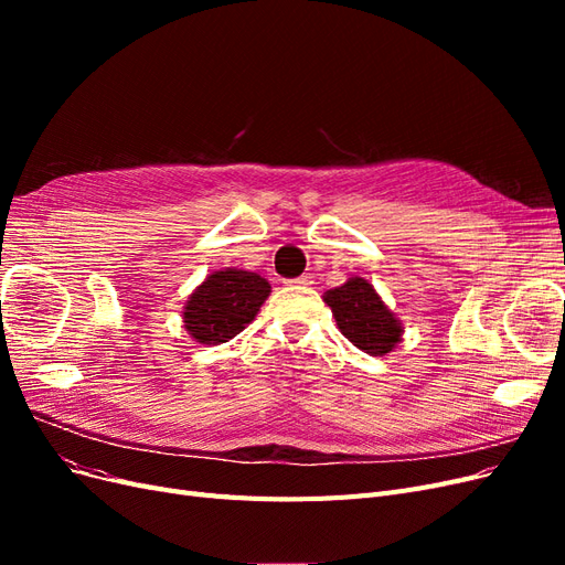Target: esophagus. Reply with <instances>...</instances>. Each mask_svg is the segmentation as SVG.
Instances as JSON below:
<instances>
[{
	"mask_svg": "<svg viewBox=\"0 0 565 565\" xmlns=\"http://www.w3.org/2000/svg\"><path fill=\"white\" fill-rule=\"evenodd\" d=\"M292 285H301V287H309V285H313V276H309V273H306V276H301V278L292 280Z\"/></svg>",
	"mask_w": 565,
	"mask_h": 565,
	"instance_id": "1",
	"label": "esophagus"
}]
</instances>
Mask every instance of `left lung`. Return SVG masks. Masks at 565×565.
I'll return each mask as SVG.
<instances>
[{
    "label": "left lung",
    "instance_id": "obj_1",
    "mask_svg": "<svg viewBox=\"0 0 565 565\" xmlns=\"http://www.w3.org/2000/svg\"><path fill=\"white\" fill-rule=\"evenodd\" d=\"M322 301L330 306L337 328L355 349L370 355H386L403 341V322L361 276L328 289Z\"/></svg>",
    "mask_w": 565,
    "mask_h": 565
}]
</instances>
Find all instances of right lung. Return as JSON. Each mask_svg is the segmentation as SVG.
I'll return each mask as SVG.
<instances>
[{"label":"right lung","mask_w":565,"mask_h":565,"mask_svg":"<svg viewBox=\"0 0 565 565\" xmlns=\"http://www.w3.org/2000/svg\"><path fill=\"white\" fill-rule=\"evenodd\" d=\"M270 285L243 268L214 270L193 289L183 306V328L198 344H224L241 334L259 313Z\"/></svg>","instance_id":"1"}]
</instances>
